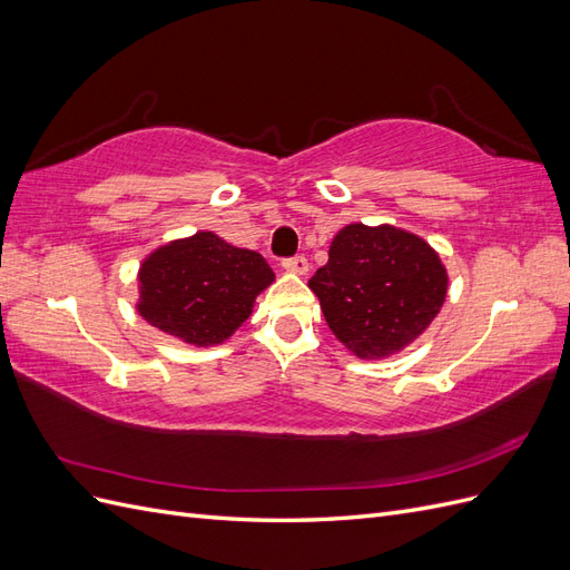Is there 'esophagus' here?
<instances>
[{"label": "esophagus", "mask_w": 570, "mask_h": 570, "mask_svg": "<svg viewBox=\"0 0 570 570\" xmlns=\"http://www.w3.org/2000/svg\"><path fill=\"white\" fill-rule=\"evenodd\" d=\"M283 268L287 273H295V275H306L308 273V262L304 256H292V258H283Z\"/></svg>", "instance_id": "obj_1"}]
</instances>
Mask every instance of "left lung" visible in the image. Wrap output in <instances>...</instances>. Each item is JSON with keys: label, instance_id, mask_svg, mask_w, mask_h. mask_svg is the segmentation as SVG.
Returning a JSON list of instances; mask_svg holds the SVG:
<instances>
[{"label": "left lung", "instance_id": "left-lung-1", "mask_svg": "<svg viewBox=\"0 0 570 570\" xmlns=\"http://www.w3.org/2000/svg\"><path fill=\"white\" fill-rule=\"evenodd\" d=\"M440 254L409 230L350 223L308 287L333 335L358 358L400 354L433 323L446 297Z\"/></svg>", "mask_w": 570, "mask_h": 570}]
</instances>
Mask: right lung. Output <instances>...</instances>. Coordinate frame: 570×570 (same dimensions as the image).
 <instances>
[{"label": "right lung", "instance_id": "1", "mask_svg": "<svg viewBox=\"0 0 570 570\" xmlns=\"http://www.w3.org/2000/svg\"><path fill=\"white\" fill-rule=\"evenodd\" d=\"M275 281L266 258L212 230L154 249L137 273L135 308L149 325L195 347L226 342Z\"/></svg>", "mask_w": 570, "mask_h": 570}]
</instances>
